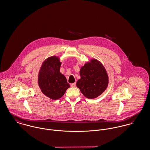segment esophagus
<instances>
[{
	"label": "esophagus",
	"mask_w": 150,
	"mask_h": 150,
	"mask_svg": "<svg viewBox=\"0 0 150 150\" xmlns=\"http://www.w3.org/2000/svg\"><path fill=\"white\" fill-rule=\"evenodd\" d=\"M76 83H73V84H71V87H76Z\"/></svg>",
	"instance_id": "esophagus-1"
}]
</instances>
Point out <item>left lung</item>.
<instances>
[{"instance_id": "left-lung-1", "label": "left lung", "mask_w": 150, "mask_h": 150, "mask_svg": "<svg viewBox=\"0 0 150 150\" xmlns=\"http://www.w3.org/2000/svg\"><path fill=\"white\" fill-rule=\"evenodd\" d=\"M81 79L76 86L88 99H94L100 95L107 88L108 77L107 71L99 61L92 59L81 67Z\"/></svg>"}]
</instances>
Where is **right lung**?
Returning a JSON list of instances; mask_svg holds the SVG:
<instances>
[{"label":"right lung","mask_w":150,"mask_h":150,"mask_svg":"<svg viewBox=\"0 0 150 150\" xmlns=\"http://www.w3.org/2000/svg\"><path fill=\"white\" fill-rule=\"evenodd\" d=\"M61 62L56 56L48 58L40 67L38 84L42 92L52 100L62 98L70 87L64 75L60 72Z\"/></svg>","instance_id":"obj_1"}]
</instances>
